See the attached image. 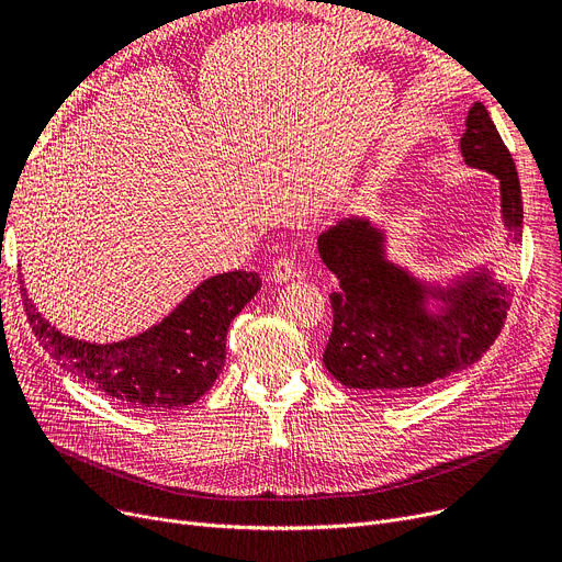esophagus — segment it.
Segmentation results:
<instances>
[{"instance_id":"34e87169","label":"esophagus","mask_w":562,"mask_h":562,"mask_svg":"<svg viewBox=\"0 0 562 562\" xmlns=\"http://www.w3.org/2000/svg\"><path fill=\"white\" fill-rule=\"evenodd\" d=\"M299 276H303V271L296 269V263H293V259L280 257V259L273 261V269H271V280L273 282L282 284V282H289L293 278H299Z\"/></svg>"}]
</instances>
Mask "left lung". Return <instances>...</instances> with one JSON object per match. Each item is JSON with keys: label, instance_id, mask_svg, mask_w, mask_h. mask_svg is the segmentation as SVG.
I'll return each instance as SVG.
<instances>
[{"label": "left lung", "instance_id": "1", "mask_svg": "<svg viewBox=\"0 0 562 562\" xmlns=\"http://www.w3.org/2000/svg\"><path fill=\"white\" fill-rule=\"evenodd\" d=\"M464 164L492 172L501 187L506 241L524 227L515 161L483 102L467 113L460 138ZM318 255L337 276L330 293L333 335L323 364L348 390L405 396L483 358L504 328L513 291L481 269L449 286L426 284L387 259L385 232L369 218H344L318 236ZM432 297L440 303L428 311Z\"/></svg>", "mask_w": 562, "mask_h": 562}]
</instances>
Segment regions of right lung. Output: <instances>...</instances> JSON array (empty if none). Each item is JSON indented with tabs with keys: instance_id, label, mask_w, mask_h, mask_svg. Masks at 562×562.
<instances>
[{
	"instance_id": "obj_1",
	"label": "right lung",
	"mask_w": 562,
	"mask_h": 562,
	"mask_svg": "<svg viewBox=\"0 0 562 562\" xmlns=\"http://www.w3.org/2000/svg\"><path fill=\"white\" fill-rule=\"evenodd\" d=\"M261 286L255 271H229L200 282L157 326L91 344L58 333L22 289L29 326L66 371L132 409H172L212 390L225 367V337Z\"/></svg>"
}]
</instances>
